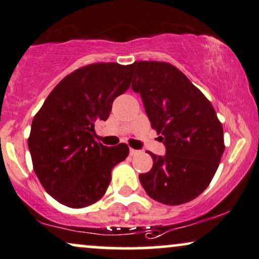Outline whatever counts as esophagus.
Wrapping results in <instances>:
<instances>
[{
	"label": "esophagus",
	"instance_id": "obj_1",
	"mask_svg": "<svg viewBox=\"0 0 259 259\" xmlns=\"http://www.w3.org/2000/svg\"><path fill=\"white\" fill-rule=\"evenodd\" d=\"M139 154V151L138 150H135V149H130V155L131 156H136V155H138Z\"/></svg>",
	"mask_w": 259,
	"mask_h": 259
}]
</instances>
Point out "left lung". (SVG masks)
Instances as JSON below:
<instances>
[{
	"label": "left lung",
	"instance_id": "left-lung-1",
	"mask_svg": "<svg viewBox=\"0 0 259 259\" xmlns=\"http://www.w3.org/2000/svg\"><path fill=\"white\" fill-rule=\"evenodd\" d=\"M132 90L140 94L150 123L165 155L149 152L154 164L139 175L152 199L179 205L209 186L225 151L222 123L207 98L177 67L167 62L133 63Z\"/></svg>",
	"mask_w": 259,
	"mask_h": 259
}]
</instances>
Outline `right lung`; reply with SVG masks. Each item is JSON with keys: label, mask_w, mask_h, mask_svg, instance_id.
I'll return each instance as SVG.
<instances>
[{"label": "right lung", "mask_w": 259, "mask_h": 259, "mask_svg": "<svg viewBox=\"0 0 259 259\" xmlns=\"http://www.w3.org/2000/svg\"><path fill=\"white\" fill-rule=\"evenodd\" d=\"M133 65L94 63L55 86L33 117L28 149L41 186L57 202L85 207L101 199L111 169L128 156L126 144L94 139L95 122L109 117L117 96L128 90Z\"/></svg>", "instance_id": "right-lung-1"}]
</instances>
